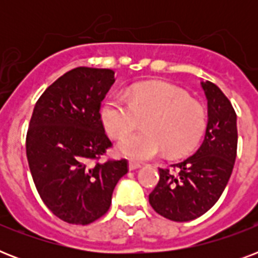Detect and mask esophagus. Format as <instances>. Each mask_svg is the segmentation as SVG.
Masks as SVG:
<instances>
[{
  "mask_svg": "<svg viewBox=\"0 0 258 258\" xmlns=\"http://www.w3.org/2000/svg\"><path fill=\"white\" fill-rule=\"evenodd\" d=\"M141 167H142L141 163H137V162H130V163H128V169L131 170V171H134V170L141 169Z\"/></svg>",
  "mask_w": 258,
  "mask_h": 258,
  "instance_id": "obj_1",
  "label": "esophagus"
}]
</instances>
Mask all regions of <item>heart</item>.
Here are the masks:
<instances>
[{
  "label": "heart",
  "instance_id": "obj_1",
  "mask_svg": "<svg viewBox=\"0 0 258 258\" xmlns=\"http://www.w3.org/2000/svg\"><path fill=\"white\" fill-rule=\"evenodd\" d=\"M101 123L108 135L121 138L146 119V130L123 138L117 150L133 161H149L169 150L188 153L206 130L204 107L182 89L163 82H147L131 88L128 99L109 96L101 105Z\"/></svg>",
  "mask_w": 258,
  "mask_h": 258
}]
</instances>
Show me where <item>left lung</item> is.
<instances>
[{"label":"left lung","mask_w":258,"mask_h":258,"mask_svg":"<svg viewBox=\"0 0 258 258\" xmlns=\"http://www.w3.org/2000/svg\"><path fill=\"white\" fill-rule=\"evenodd\" d=\"M208 100V125L200 149L187 159L159 169V182L149 196L158 214L175 222L196 220L220 200L237 155V115L216 84L201 82Z\"/></svg>","instance_id":"1"}]
</instances>
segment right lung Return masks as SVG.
I'll list each match as a JSON object with an SVG mask.
<instances>
[{
  "mask_svg": "<svg viewBox=\"0 0 258 258\" xmlns=\"http://www.w3.org/2000/svg\"><path fill=\"white\" fill-rule=\"evenodd\" d=\"M112 70L79 67L50 84L34 105L26 134L32 178L46 208L68 224L88 225L108 212L127 161L97 162L111 141L100 104Z\"/></svg>",
  "mask_w": 258,
  "mask_h": 258,
  "instance_id": "right-lung-1",
  "label": "right lung"
}]
</instances>
